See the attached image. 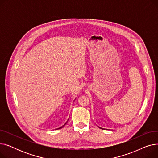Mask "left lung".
Listing matches in <instances>:
<instances>
[{"label": "left lung", "mask_w": 158, "mask_h": 158, "mask_svg": "<svg viewBox=\"0 0 158 158\" xmlns=\"http://www.w3.org/2000/svg\"><path fill=\"white\" fill-rule=\"evenodd\" d=\"M99 128H100V129H103V128H102V127H99V126H98Z\"/></svg>", "instance_id": "8db88e82"}]
</instances>
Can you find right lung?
<instances>
[{
  "label": "right lung",
  "mask_w": 158,
  "mask_h": 158,
  "mask_svg": "<svg viewBox=\"0 0 158 158\" xmlns=\"http://www.w3.org/2000/svg\"><path fill=\"white\" fill-rule=\"evenodd\" d=\"M67 122H68V120H67V121H66V123H64V125H63V126H61V127H59V128H58V129H61V128H62V127H64V126H65V125H66V123H67Z\"/></svg>",
  "instance_id": "add662e5"
}]
</instances>
